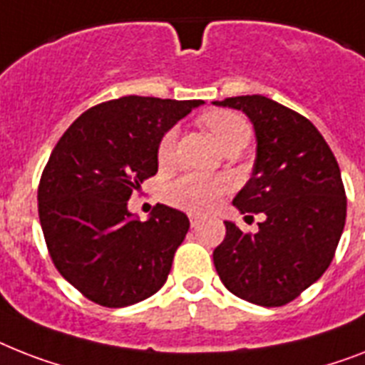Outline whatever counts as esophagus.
Returning <instances> with one entry per match:
<instances>
[{
	"instance_id": "obj_1",
	"label": "esophagus",
	"mask_w": 365,
	"mask_h": 365,
	"mask_svg": "<svg viewBox=\"0 0 365 365\" xmlns=\"http://www.w3.org/2000/svg\"><path fill=\"white\" fill-rule=\"evenodd\" d=\"M200 221H202V217H200L198 213H195V212L189 213V223H191V227H198V223H200Z\"/></svg>"
}]
</instances>
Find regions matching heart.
Instances as JSON below:
<instances>
[{
	"instance_id": "obj_1",
	"label": "heart",
	"mask_w": 365,
	"mask_h": 365,
	"mask_svg": "<svg viewBox=\"0 0 365 365\" xmlns=\"http://www.w3.org/2000/svg\"><path fill=\"white\" fill-rule=\"evenodd\" d=\"M204 123L217 140L221 148L236 138L238 135L250 133L247 121L236 112L219 110L212 112L204 118ZM176 146V131H168L163 135L159 146H157V159L159 163H168L174 155ZM227 182L223 178L204 176V174H185V176L174 180L167 187V200L178 208L191 210V212H206L219 202L227 191Z\"/></svg>"
}]
</instances>
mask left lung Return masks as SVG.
<instances>
[{
    "instance_id": "obj_1",
    "label": "left lung",
    "mask_w": 365,
    "mask_h": 365,
    "mask_svg": "<svg viewBox=\"0 0 365 365\" xmlns=\"http://www.w3.org/2000/svg\"><path fill=\"white\" fill-rule=\"evenodd\" d=\"M242 110L257 140L253 173L232 204L240 213H264L259 232L225 221L227 236L213 251L223 285L264 307L292 302L330 266L341 238L346 198L327 140L304 115L264 96L213 101Z\"/></svg>"
}]
</instances>
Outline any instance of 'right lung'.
<instances>
[{
	"label": "right lung",
	"mask_w": 365,
	"mask_h": 365,
	"mask_svg": "<svg viewBox=\"0 0 365 365\" xmlns=\"http://www.w3.org/2000/svg\"><path fill=\"white\" fill-rule=\"evenodd\" d=\"M200 105L120 97L86 110L56 144L38 185V219L58 272L88 300L125 307L165 285L187 215L157 204L140 221L127 200L157 173L163 135Z\"/></svg>",
	"instance_id": "add662e5"
}]
</instances>
